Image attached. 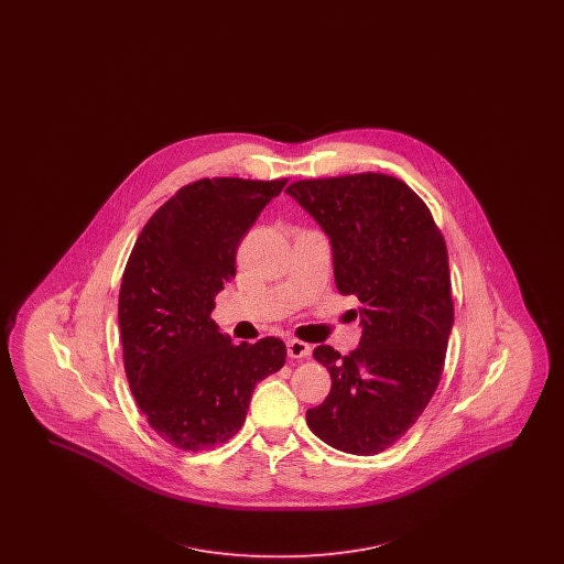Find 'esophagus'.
I'll return each instance as SVG.
<instances>
[{"label":"esophagus","instance_id":"obj_1","mask_svg":"<svg viewBox=\"0 0 564 564\" xmlns=\"http://www.w3.org/2000/svg\"><path fill=\"white\" fill-rule=\"evenodd\" d=\"M288 355L292 357V359H304V357H308L311 355V345H306V343H302V340H288Z\"/></svg>","mask_w":564,"mask_h":564}]
</instances>
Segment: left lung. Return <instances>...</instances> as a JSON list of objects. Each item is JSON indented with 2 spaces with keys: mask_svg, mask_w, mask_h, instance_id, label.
Instances as JSON below:
<instances>
[{
  "mask_svg": "<svg viewBox=\"0 0 564 564\" xmlns=\"http://www.w3.org/2000/svg\"><path fill=\"white\" fill-rule=\"evenodd\" d=\"M285 192L329 239L336 288L357 297L350 313L361 325L350 355L313 350L332 389L306 423L336 451L378 455L416 423L442 376L455 322L446 242L427 205L391 175L306 180Z\"/></svg>",
  "mask_w": 564,
  "mask_h": 564,
  "instance_id": "obj_1",
  "label": "left lung"
}]
</instances>
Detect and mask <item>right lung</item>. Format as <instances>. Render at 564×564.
Instances as JSON below:
<instances>
[{
	"instance_id": "right-lung-1",
	"label": "right lung",
	"mask_w": 564,
	"mask_h": 564,
	"mask_svg": "<svg viewBox=\"0 0 564 564\" xmlns=\"http://www.w3.org/2000/svg\"><path fill=\"white\" fill-rule=\"evenodd\" d=\"M288 180H200L150 217L122 274L118 325L134 402L175 448L207 451L241 430L285 345H232L212 319L247 230Z\"/></svg>"
}]
</instances>
